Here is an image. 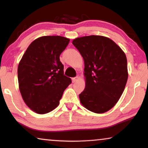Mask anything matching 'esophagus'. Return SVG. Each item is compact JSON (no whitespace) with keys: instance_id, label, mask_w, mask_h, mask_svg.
I'll return each instance as SVG.
<instances>
[{"instance_id":"1","label":"esophagus","mask_w":148,"mask_h":148,"mask_svg":"<svg viewBox=\"0 0 148 148\" xmlns=\"http://www.w3.org/2000/svg\"><path fill=\"white\" fill-rule=\"evenodd\" d=\"M78 79H79V77L78 76H76V77H75L72 78V81H73V83L76 82Z\"/></svg>"}]
</instances>
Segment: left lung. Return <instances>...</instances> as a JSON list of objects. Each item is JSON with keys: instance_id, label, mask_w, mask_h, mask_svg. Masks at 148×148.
Returning a JSON list of instances; mask_svg holds the SVG:
<instances>
[{"instance_id": "left-lung-1", "label": "left lung", "mask_w": 148, "mask_h": 148, "mask_svg": "<svg viewBox=\"0 0 148 148\" xmlns=\"http://www.w3.org/2000/svg\"><path fill=\"white\" fill-rule=\"evenodd\" d=\"M72 43L84 60L86 88L79 96L80 102L93 112H106L116 104L126 86V55L114 42L104 36H84Z\"/></svg>"}]
</instances>
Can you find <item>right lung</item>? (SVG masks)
Returning <instances> with one entry per match:
<instances>
[{"instance_id":"obj_1","label":"right lung","mask_w":148,"mask_h":148,"mask_svg":"<svg viewBox=\"0 0 148 148\" xmlns=\"http://www.w3.org/2000/svg\"><path fill=\"white\" fill-rule=\"evenodd\" d=\"M58 36H42L30 44L17 69L19 91L24 102L38 114L51 112L59 104L71 79L64 75L60 55L69 43Z\"/></svg>"}]
</instances>
